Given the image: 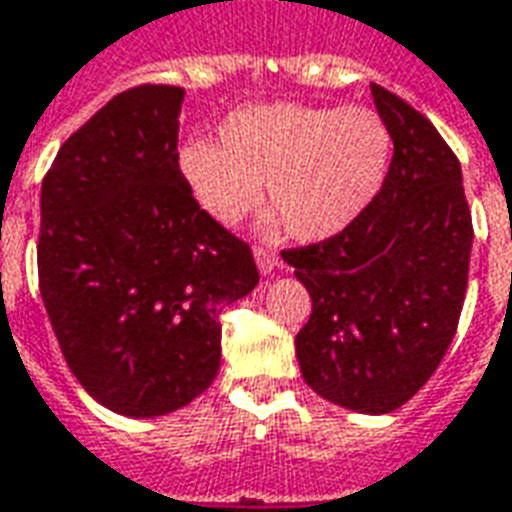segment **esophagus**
Instances as JSON below:
<instances>
[{
  "label": "esophagus",
  "mask_w": 512,
  "mask_h": 512,
  "mask_svg": "<svg viewBox=\"0 0 512 512\" xmlns=\"http://www.w3.org/2000/svg\"><path fill=\"white\" fill-rule=\"evenodd\" d=\"M253 259H256V264H259V272L261 275H270V272H275L278 267H281V256L275 251H270V248H253Z\"/></svg>",
  "instance_id": "obj_1"
}]
</instances>
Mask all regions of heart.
<instances>
[{
  "mask_svg": "<svg viewBox=\"0 0 512 512\" xmlns=\"http://www.w3.org/2000/svg\"><path fill=\"white\" fill-rule=\"evenodd\" d=\"M393 138L365 106L270 103L234 111L220 125V147L190 141L179 174L201 210L237 226L261 199L275 210L267 229L289 226L297 240H327L349 229L376 199L390 169Z\"/></svg>",
  "mask_w": 512,
  "mask_h": 512,
  "instance_id": "heart-1",
  "label": "heart"
}]
</instances>
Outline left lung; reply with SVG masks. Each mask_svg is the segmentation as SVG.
<instances>
[{"mask_svg": "<svg viewBox=\"0 0 512 512\" xmlns=\"http://www.w3.org/2000/svg\"><path fill=\"white\" fill-rule=\"evenodd\" d=\"M371 95L393 138L382 190L349 229L281 256L313 305L294 338L302 379L343 409L387 414L431 379L453 341L472 215L445 138L393 92L371 84Z\"/></svg>", "mask_w": 512, "mask_h": 512, "instance_id": "1", "label": "left lung"}]
</instances>
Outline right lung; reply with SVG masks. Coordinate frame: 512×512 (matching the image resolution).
I'll return each mask as SVG.
<instances>
[{
    "label": "right lung",
    "mask_w": 512,
    "mask_h": 512,
    "mask_svg": "<svg viewBox=\"0 0 512 512\" xmlns=\"http://www.w3.org/2000/svg\"><path fill=\"white\" fill-rule=\"evenodd\" d=\"M185 89L119 92L67 138L40 193L37 275L70 371L125 417L188 406L218 376L223 305L259 283L248 242L179 174Z\"/></svg>",
    "instance_id": "obj_1"
}]
</instances>
